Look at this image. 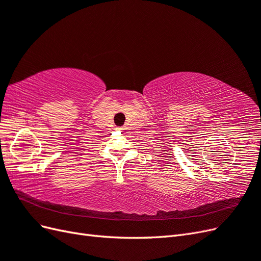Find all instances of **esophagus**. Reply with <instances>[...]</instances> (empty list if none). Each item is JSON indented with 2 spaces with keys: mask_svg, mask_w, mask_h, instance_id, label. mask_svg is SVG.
I'll list each match as a JSON object with an SVG mask.
<instances>
[{
  "mask_svg": "<svg viewBox=\"0 0 261 261\" xmlns=\"http://www.w3.org/2000/svg\"><path fill=\"white\" fill-rule=\"evenodd\" d=\"M115 129H116V130H117V132H122V130H123V129H124V128H123V127H116V128H115Z\"/></svg>",
  "mask_w": 261,
  "mask_h": 261,
  "instance_id": "1",
  "label": "esophagus"
}]
</instances>
